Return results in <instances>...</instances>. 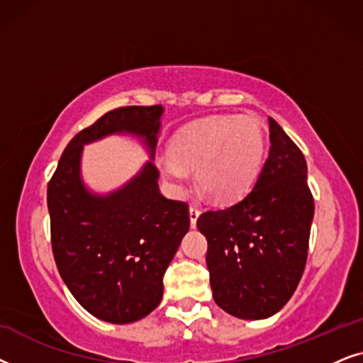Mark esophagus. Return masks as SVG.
<instances>
[{"label": "esophagus", "mask_w": 363, "mask_h": 363, "mask_svg": "<svg viewBox=\"0 0 363 363\" xmlns=\"http://www.w3.org/2000/svg\"><path fill=\"white\" fill-rule=\"evenodd\" d=\"M201 214V209L199 206L196 204H191L189 207V219H191V227H196V222H197V217Z\"/></svg>", "instance_id": "34e87169"}]
</instances>
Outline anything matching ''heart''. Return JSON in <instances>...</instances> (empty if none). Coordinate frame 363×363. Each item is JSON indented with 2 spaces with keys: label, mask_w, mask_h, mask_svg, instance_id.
<instances>
[{
  "label": "heart",
  "mask_w": 363,
  "mask_h": 363,
  "mask_svg": "<svg viewBox=\"0 0 363 363\" xmlns=\"http://www.w3.org/2000/svg\"><path fill=\"white\" fill-rule=\"evenodd\" d=\"M262 124L252 116H214L192 123L174 134L171 156L159 159L162 177L174 189L196 181L216 201L242 197L257 181L264 164Z\"/></svg>",
  "instance_id": "obj_1"
}]
</instances>
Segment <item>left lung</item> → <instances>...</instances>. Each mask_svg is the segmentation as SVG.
I'll return each mask as SVG.
<instances>
[{"label":"left lung","mask_w":363,"mask_h":363,"mask_svg":"<svg viewBox=\"0 0 363 363\" xmlns=\"http://www.w3.org/2000/svg\"><path fill=\"white\" fill-rule=\"evenodd\" d=\"M269 131V157L252 189L197 219L214 301L245 320L274 315L296 292L313 219L306 157L272 118Z\"/></svg>","instance_id":"obj_1"}]
</instances>
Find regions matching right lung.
Here are the masks:
<instances>
[{"instance_id": "right-lung-1", "label": "right lung", "mask_w": 363, "mask_h": 363, "mask_svg": "<svg viewBox=\"0 0 363 363\" xmlns=\"http://www.w3.org/2000/svg\"><path fill=\"white\" fill-rule=\"evenodd\" d=\"M161 116V104L108 111L71 139L48 184L57 270L76 301L111 323L136 322L159 306L164 272L189 230V207L159 192L152 162L123 189L91 194L81 181V152L83 144L129 133L152 156Z\"/></svg>"}]
</instances>
